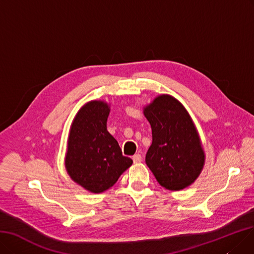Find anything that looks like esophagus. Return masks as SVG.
I'll return each instance as SVG.
<instances>
[{"mask_svg": "<svg viewBox=\"0 0 254 254\" xmlns=\"http://www.w3.org/2000/svg\"><path fill=\"white\" fill-rule=\"evenodd\" d=\"M132 159H133L134 164H139V162L141 161V156H140V154H135V155H133Z\"/></svg>", "mask_w": 254, "mask_h": 254, "instance_id": "1", "label": "esophagus"}]
</instances>
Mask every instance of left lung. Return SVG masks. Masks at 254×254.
<instances>
[{
  "instance_id": "1",
  "label": "left lung",
  "mask_w": 254,
  "mask_h": 254,
  "mask_svg": "<svg viewBox=\"0 0 254 254\" xmlns=\"http://www.w3.org/2000/svg\"><path fill=\"white\" fill-rule=\"evenodd\" d=\"M143 113L152 129L146 164L158 184L170 190L194 184L203 170L205 152L189 111L173 96L162 94Z\"/></svg>"
}]
</instances>
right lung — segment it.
Wrapping results in <instances>:
<instances>
[{"label":"right lung","instance_id":"right-lung-1","mask_svg":"<svg viewBox=\"0 0 254 254\" xmlns=\"http://www.w3.org/2000/svg\"><path fill=\"white\" fill-rule=\"evenodd\" d=\"M110 104L88 101L70 124L64 157L66 173L86 190L100 194L113 187L132 165L123 156L117 139L107 131Z\"/></svg>","mask_w":254,"mask_h":254}]
</instances>
